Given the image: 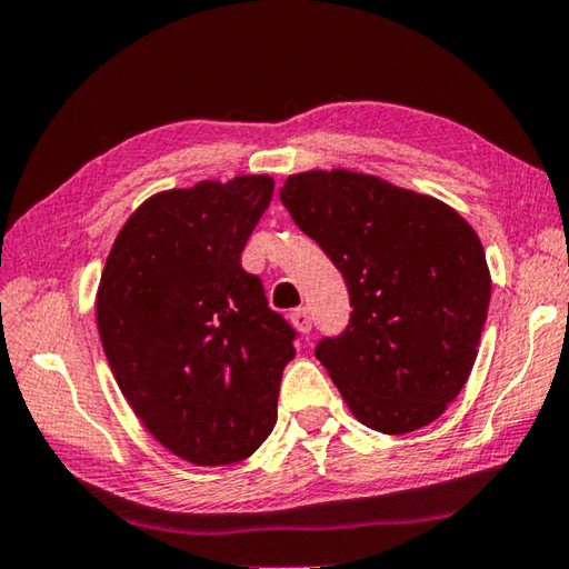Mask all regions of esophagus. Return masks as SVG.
<instances>
[{
	"instance_id": "1",
	"label": "esophagus",
	"mask_w": 569,
	"mask_h": 569,
	"mask_svg": "<svg viewBox=\"0 0 569 569\" xmlns=\"http://www.w3.org/2000/svg\"><path fill=\"white\" fill-rule=\"evenodd\" d=\"M291 323L301 330V333H311V328H313L311 311H308V308H296V311L291 313Z\"/></svg>"
}]
</instances>
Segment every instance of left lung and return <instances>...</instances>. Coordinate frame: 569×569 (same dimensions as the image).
Here are the masks:
<instances>
[{
  "mask_svg": "<svg viewBox=\"0 0 569 569\" xmlns=\"http://www.w3.org/2000/svg\"><path fill=\"white\" fill-rule=\"evenodd\" d=\"M281 201L346 278L353 313L316 358L353 416L388 436L440 418L488 318L478 233L438 199L343 169L296 173Z\"/></svg>",
  "mask_w": 569,
  "mask_h": 569,
  "instance_id": "obj_1",
  "label": "left lung"
}]
</instances>
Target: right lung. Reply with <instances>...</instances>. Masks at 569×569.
Here are the masks:
<instances>
[{
    "label": "right lung",
    "mask_w": 569,
    "mask_h": 569,
    "mask_svg": "<svg viewBox=\"0 0 569 569\" xmlns=\"http://www.w3.org/2000/svg\"><path fill=\"white\" fill-rule=\"evenodd\" d=\"M271 177L151 196L101 273L97 323L113 378L163 448L196 465L249 458L271 436L298 333L241 253Z\"/></svg>",
    "instance_id": "1"
}]
</instances>
